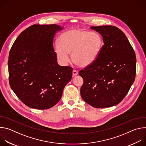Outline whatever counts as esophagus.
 <instances>
[{"label":"esophagus","mask_w":146,"mask_h":146,"mask_svg":"<svg viewBox=\"0 0 146 146\" xmlns=\"http://www.w3.org/2000/svg\"><path fill=\"white\" fill-rule=\"evenodd\" d=\"M78 71H77V70L74 69V70H73V77L77 76V75L78 74Z\"/></svg>","instance_id":"obj_1"}]
</instances>
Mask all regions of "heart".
I'll return each instance as SVG.
<instances>
[{"mask_svg":"<svg viewBox=\"0 0 146 146\" xmlns=\"http://www.w3.org/2000/svg\"><path fill=\"white\" fill-rule=\"evenodd\" d=\"M103 46V38L96 32L81 29H71L62 33L59 37L58 44L54 47L56 58L62 64L72 59L79 66H87L96 59Z\"/></svg>","mask_w":146,"mask_h":146,"instance_id":"heart-1","label":"heart"}]
</instances>
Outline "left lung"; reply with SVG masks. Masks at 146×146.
I'll list each match as a JSON object with an SVG mask.
<instances>
[{"label":"left lung","instance_id":"obj_1","mask_svg":"<svg viewBox=\"0 0 146 146\" xmlns=\"http://www.w3.org/2000/svg\"><path fill=\"white\" fill-rule=\"evenodd\" d=\"M91 29L102 35L104 45L96 59L78 73L84 80L81 96L95 108L115 106L134 82L136 55L125 35L117 27L98 26Z\"/></svg>","mask_w":146,"mask_h":146}]
</instances>
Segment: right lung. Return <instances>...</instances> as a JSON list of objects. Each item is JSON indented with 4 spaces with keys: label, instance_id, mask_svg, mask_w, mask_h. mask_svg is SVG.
I'll use <instances>...</instances> for the list:
<instances>
[{
    "label": "right lung",
    "instance_id": "obj_1",
    "mask_svg": "<svg viewBox=\"0 0 146 146\" xmlns=\"http://www.w3.org/2000/svg\"><path fill=\"white\" fill-rule=\"evenodd\" d=\"M61 29L55 24L33 25L19 34L10 49V86L31 108L53 107L72 79L73 68L59 65L54 51L55 35Z\"/></svg>",
    "mask_w": 146,
    "mask_h": 146
}]
</instances>
